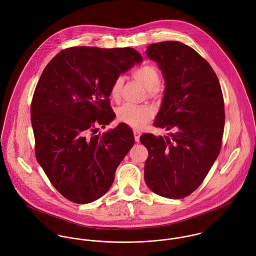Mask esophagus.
<instances>
[{"instance_id":"esophagus-1","label":"esophagus","mask_w":256,"mask_h":256,"mask_svg":"<svg viewBox=\"0 0 256 256\" xmlns=\"http://www.w3.org/2000/svg\"><path fill=\"white\" fill-rule=\"evenodd\" d=\"M140 136H141V132L138 130H134V137L136 142H140Z\"/></svg>"}]
</instances>
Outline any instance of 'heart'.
Masks as SVG:
<instances>
[{"instance_id": "b5f03b06", "label": "heart", "mask_w": 256, "mask_h": 256, "mask_svg": "<svg viewBox=\"0 0 256 256\" xmlns=\"http://www.w3.org/2000/svg\"><path fill=\"white\" fill-rule=\"evenodd\" d=\"M133 78L140 82L145 88L148 90L150 96H154L158 92L160 84V73L156 66L148 64L135 69L132 72ZM124 82L123 76H117L111 84L110 96L113 100H117L120 96L121 88ZM154 116V110L148 106H131L125 104L117 110V119L133 128L139 129L144 126L146 121H148Z\"/></svg>"}]
</instances>
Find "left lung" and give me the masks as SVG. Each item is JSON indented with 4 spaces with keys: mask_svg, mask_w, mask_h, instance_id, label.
<instances>
[{
    "mask_svg": "<svg viewBox=\"0 0 256 256\" xmlns=\"http://www.w3.org/2000/svg\"><path fill=\"white\" fill-rule=\"evenodd\" d=\"M164 78V94L154 126L174 129L168 136L143 134L148 150L145 182L156 194L180 199L203 182L219 156L224 127L219 80L194 49L178 41L146 47Z\"/></svg>",
    "mask_w": 256,
    "mask_h": 256,
    "instance_id": "obj_1",
    "label": "left lung"
}]
</instances>
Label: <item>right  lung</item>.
<instances>
[{"label":"right lung","mask_w":256,"mask_h":256,"mask_svg":"<svg viewBox=\"0 0 256 256\" xmlns=\"http://www.w3.org/2000/svg\"><path fill=\"white\" fill-rule=\"evenodd\" d=\"M142 61L130 47L80 46L61 51L41 74L30 111L36 160L68 200L86 204L104 196L135 144L124 123L96 133L115 118L112 82Z\"/></svg>","instance_id":"1"}]
</instances>
